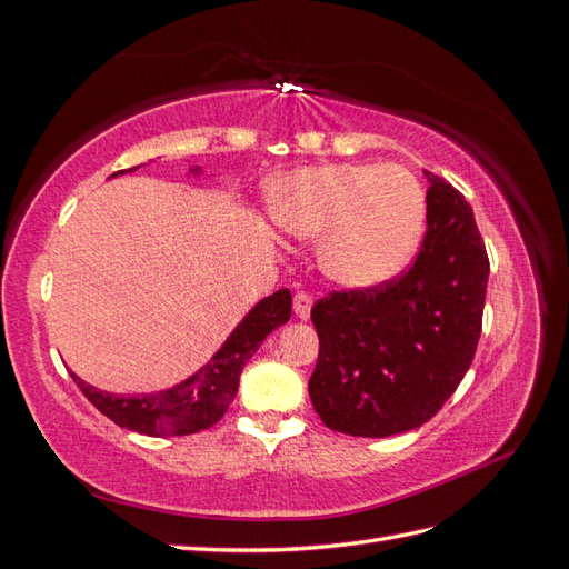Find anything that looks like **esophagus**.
I'll return each mask as SVG.
<instances>
[{"label":"esophagus","instance_id":"1","mask_svg":"<svg viewBox=\"0 0 569 569\" xmlns=\"http://www.w3.org/2000/svg\"><path fill=\"white\" fill-rule=\"evenodd\" d=\"M311 306H313V297L306 295V291H297V295H295V313L301 320L311 318Z\"/></svg>","mask_w":569,"mask_h":569}]
</instances>
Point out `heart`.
<instances>
[{"instance_id": "obj_1", "label": "heart", "mask_w": 569, "mask_h": 569, "mask_svg": "<svg viewBox=\"0 0 569 569\" xmlns=\"http://www.w3.org/2000/svg\"><path fill=\"white\" fill-rule=\"evenodd\" d=\"M278 226L318 239L327 278L347 287L389 280L416 253L427 220L422 182L399 163H335L289 173L274 187Z\"/></svg>"}]
</instances>
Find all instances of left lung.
Masks as SVG:
<instances>
[{
  "mask_svg": "<svg viewBox=\"0 0 569 569\" xmlns=\"http://www.w3.org/2000/svg\"><path fill=\"white\" fill-rule=\"evenodd\" d=\"M427 180L416 261L385 282L330 291L311 308L320 351L308 393L335 432L391 437L425 425L475 358L487 247L458 189L429 170Z\"/></svg>",
  "mask_w": 569,
  "mask_h": 569,
  "instance_id": "left-lung-1",
  "label": "left lung"
}]
</instances>
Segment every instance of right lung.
<instances>
[{
	"label": "right lung",
	"mask_w": 569,
	"mask_h": 569,
	"mask_svg": "<svg viewBox=\"0 0 569 569\" xmlns=\"http://www.w3.org/2000/svg\"><path fill=\"white\" fill-rule=\"evenodd\" d=\"M118 173H123V170H118ZM289 289H278L239 322L230 339L222 343V349L209 360V366H203L182 385L159 393L118 396L99 391L92 385H84L73 372L71 377L80 391L88 396V401L118 427H126L130 432L149 437L194 435L199 429L211 427L226 416V410L237 393L239 375H242L247 360L258 351V347H261L263 339L274 327L289 320Z\"/></svg>",
	"instance_id": "right-lung-1"
}]
</instances>
